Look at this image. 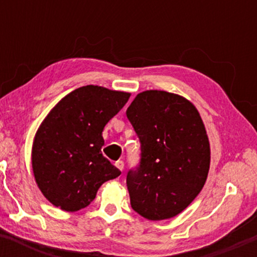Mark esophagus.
Here are the masks:
<instances>
[{
	"label": "esophagus",
	"instance_id": "34e87169",
	"mask_svg": "<svg viewBox=\"0 0 257 257\" xmlns=\"http://www.w3.org/2000/svg\"><path fill=\"white\" fill-rule=\"evenodd\" d=\"M114 166H116L117 168H118L119 170H123V169H124V163H123L122 161H117L116 163H114Z\"/></svg>",
	"mask_w": 257,
	"mask_h": 257
}]
</instances>
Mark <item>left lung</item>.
Masks as SVG:
<instances>
[{"label": "left lung", "mask_w": 257, "mask_h": 257, "mask_svg": "<svg viewBox=\"0 0 257 257\" xmlns=\"http://www.w3.org/2000/svg\"><path fill=\"white\" fill-rule=\"evenodd\" d=\"M126 117L141 143L140 166L126 175L132 208L152 221L176 216L208 178L210 144L202 117L190 100L164 90L139 93Z\"/></svg>", "instance_id": "obj_1"}]
</instances>
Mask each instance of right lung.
Masks as SVG:
<instances>
[{"mask_svg":"<svg viewBox=\"0 0 257 257\" xmlns=\"http://www.w3.org/2000/svg\"><path fill=\"white\" fill-rule=\"evenodd\" d=\"M131 93L84 85L64 96L38 126L32 143V172L53 205L77 211L95 198L99 187L119 176L101 153L102 131L126 104Z\"/></svg>","mask_w":257,"mask_h":257,"instance_id":"1","label":"right lung"}]
</instances>
